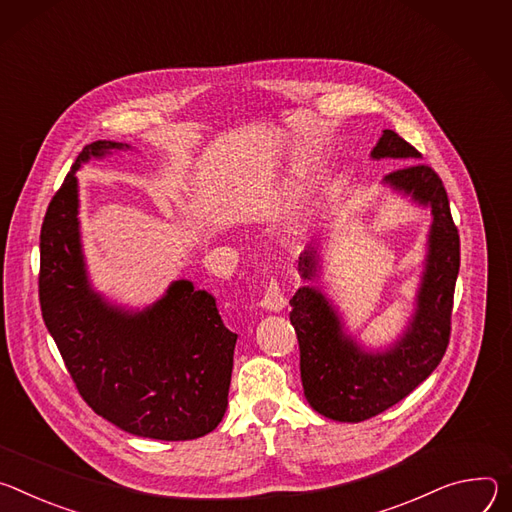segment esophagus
I'll use <instances>...</instances> for the list:
<instances>
[{"label": "esophagus", "instance_id": "1", "mask_svg": "<svg viewBox=\"0 0 512 512\" xmlns=\"http://www.w3.org/2000/svg\"><path fill=\"white\" fill-rule=\"evenodd\" d=\"M262 307L266 311H272V313H280L282 309L287 307V297H285V293L280 291L276 280H270V285H268V289L264 293V299H262Z\"/></svg>", "mask_w": 512, "mask_h": 512}]
</instances>
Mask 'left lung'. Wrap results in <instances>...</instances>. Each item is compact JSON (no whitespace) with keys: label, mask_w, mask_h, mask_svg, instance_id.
<instances>
[{"label":"left lung","mask_w":512,"mask_h":512,"mask_svg":"<svg viewBox=\"0 0 512 512\" xmlns=\"http://www.w3.org/2000/svg\"><path fill=\"white\" fill-rule=\"evenodd\" d=\"M370 158L409 162L421 154L396 132L384 130ZM382 185L431 211L415 311L405 331L382 350H370L358 342L333 301L311 282L321 278L319 242L307 244L299 256V274L307 285L291 299L305 399L319 415L342 423L366 421L403 401L431 376L449 344L460 236L445 187L431 166L417 162L386 175Z\"/></svg>","instance_id":"obj_1"}]
</instances>
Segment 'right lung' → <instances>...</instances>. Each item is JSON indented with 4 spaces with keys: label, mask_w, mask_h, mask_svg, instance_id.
Masks as SVG:
<instances>
[{
    "label": "right lung",
    "mask_w": 512,
    "mask_h": 512,
    "mask_svg": "<svg viewBox=\"0 0 512 512\" xmlns=\"http://www.w3.org/2000/svg\"><path fill=\"white\" fill-rule=\"evenodd\" d=\"M130 144H87L52 197L40 230V309L85 403L126 433L187 441L225 415L238 335L215 297L175 280L144 309L97 293L81 244L77 170Z\"/></svg>",
    "instance_id": "1"
}]
</instances>
